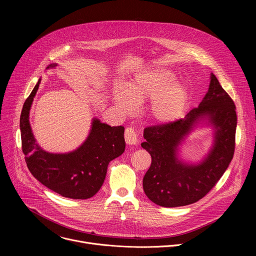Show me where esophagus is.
<instances>
[{
    "label": "esophagus",
    "mask_w": 256,
    "mask_h": 256,
    "mask_svg": "<svg viewBox=\"0 0 256 256\" xmlns=\"http://www.w3.org/2000/svg\"><path fill=\"white\" fill-rule=\"evenodd\" d=\"M124 140L128 144H134L138 142V136L132 128H126L124 130Z\"/></svg>",
    "instance_id": "1"
}]
</instances>
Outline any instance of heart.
Returning <instances> with one entry per match:
<instances>
[{
  "instance_id": "obj_1",
  "label": "heart",
  "mask_w": 256,
  "mask_h": 256,
  "mask_svg": "<svg viewBox=\"0 0 256 256\" xmlns=\"http://www.w3.org/2000/svg\"><path fill=\"white\" fill-rule=\"evenodd\" d=\"M175 79L171 72L152 70L136 76L126 84L124 91H118L114 99L124 112H130L134 104L150 99L147 105L149 116L156 122H171L184 114L188 101L186 88Z\"/></svg>"
}]
</instances>
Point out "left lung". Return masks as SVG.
I'll return each instance as SVG.
<instances>
[{
  "instance_id": "8db88e82",
  "label": "left lung",
  "mask_w": 256,
  "mask_h": 256,
  "mask_svg": "<svg viewBox=\"0 0 256 256\" xmlns=\"http://www.w3.org/2000/svg\"><path fill=\"white\" fill-rule=\"evenodd\" d=\"M206 115L216 128L214 148L198 166L181 164L176 155L178 146L196 120ZM236 126L235 103L212 74L204 100L184 118L144 128L142 147L152 158L142 179L146 196L165 208L188 206L206 196L233 159Z\"/></svg>"
}]
</instances>
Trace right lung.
Masks as SVG:
<instances>
[{
	"label": "right lung",
	"instance_id": "obj_1",
	"mask_svg": "<svg viewBox=\"0 0 256 256\" xmlns=\"http://www.w3.org/2000/svg\"><path fill=\"white\" fill-rule=\"evenodd\" d=\"M40 83V80L25 100L20 116L22 152L27 167L40 184L62 196L90 198L102 186L109 162L124 151V128L94 120L89 136L76 151L68 154L44 151L35 142L29 124V110Z\"/></svg>",
	"mask_w": 256,
	"mask_h": 256
}]
</instances>
